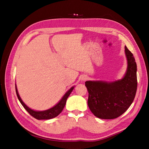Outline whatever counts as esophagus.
I'll return each instance as SVG.
<instances>
[{
	"mask_svg": "<svg viewBox=\"0 0 149 149\" xmlns=\"http://www.w3.org/2000/svg\"><path fill=\"white\" fill-rule=\"evenodd\" d=\"M87 79H88V77L86 76H83L81 77V80L82 81H86Z\"/></svg>",
	"mask_w": 149,
	"mask_h": 149,
	"instance_id": "esophagus-1",
	"label": "esophagus"
}]
</instances>
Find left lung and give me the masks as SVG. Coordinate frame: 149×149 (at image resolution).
Returning <instances> with one entry per match:
<instances>
[{
  "label": "left lung",
  "mask_w": 149,
  "mask_h": 149,
  "mask_svg": "<svg viewBox=\"0 0 149 149\" xmlns=\"http://www.w3.org/2000/svg\"><path fill=\"white\" fill-rule=\"evenodd\" d=\"M127 66L123 78L113 81H86L89 93L88 104L92 113L98 118L112 119L127 111L136 96L137 64L135 58L125 46Z\"/></svg>",
  "instance_id": "8db88e82"
}]
</instances>
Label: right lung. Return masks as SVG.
<instances>
[{
	"instance_id": "right-lung-1",
	"label": "right lung",
	"mask_w": 149,
	"mask_h": 149,
	"mask_svg": "<svg viewBox=\"0 0 149 149\" xmlns=\"http://www.w3.org/2000/svg\"><path fill=\"white\" fill-rule=\"evenodd\" d=\"M74 88V86L73 87H71L68 90V91L65 94V95L62 97L61 100L53 107L49 108V109H48L47 110H45V111H35L33 109H31V108H30L29 107L26 106L25 104L23 102V101L22 100V99L20 97V95L19 94V92H18L17 86L15 84V90H16L17 96L18 97V99H19V101L22 104V105L24 106V107L26 109V111H27L31 116H33V118H35L37 119H38V120L50 119H53L54 118H55V117L59 115L62 112L63 109V108L65 107L67 99L70 96V94H71L72 91L73 90Z\"/></svg>"
}]
</instances>
